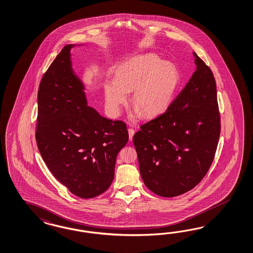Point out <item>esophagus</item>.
Masks as SVG:
<instances>
[{"label":"esophagus","instance_id":"esophagus-1","mask_svg":"<svg viewBox=\"0 0 253 253\" xmlns=\"http://www.w3.org/2000/svg\"><path fill=\"white\" fill-rule=\"evenodd\" d=\"M134 130L133 129H131V128H129L128 129V133H129V139H130V141L132 140V137L134 135Z\"/></svg>","mask_w":253,"mask_h":253}]
</instances>
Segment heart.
I'll return each instance as SVG.
<instances>
[{"mask_svg":"<svg viewBox=\"0 0 253 253\" xmlns=\"http://www.w3.org/2000/svg\"><path fill=\"white\" fill-rule=\"evenodd\" d=\"M116 81L104 86L106 106L112 116H119L133 91L132 117L151 119L160 115L169 107L178 84V73L169 62L154 53L137 55L117 69Z\"/></svg>","mask_w":253,"mask_h":253,"instance_id":"heart-1","label":"heart"}]
</instances>
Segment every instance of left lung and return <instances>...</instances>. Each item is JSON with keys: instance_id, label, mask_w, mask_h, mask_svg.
Masks as SVG:
<instances>
[{"instance_id": "obj_1", "label": "left lung", "mask_w": 253, "mask_h": 253, "mask_svg": "<svg viewBox=\"0 0 253 253\" xmlns=\"http://www.w3.org/2000/svg\"><path fill=\"white\" fill-rule=\"evenodd\" d=\"M193 54L196 70L184 88L132 139L144 184L162 197L178 196L198 184L218 144L216 84L211 69Z\"/></svg>"}]
</instances>
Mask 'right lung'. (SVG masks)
Instances as JSON below:
<instances>
[{"instance_id":"right-lung-1","label":"right lung","mask_w":253,"mask_h":253,"mask_svg":"<svg viewBox=\"0 0 253 253\" xmlns=\"http://www.w3.org/2000/svg\"><path fill=\"white\" fill-rule=\"evenodd\" d=\"M64 46L41 79L36 140L52 175L73 194L94 198L109 189L117 155L128 140L126 124L87 106L84 85Z\"/></svg>"}]
</instances>
